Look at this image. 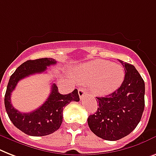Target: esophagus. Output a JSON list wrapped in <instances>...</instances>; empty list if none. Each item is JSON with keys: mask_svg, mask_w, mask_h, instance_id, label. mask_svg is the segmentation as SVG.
Segmentation results:
<instances>
[{"mask_svg": "<svg viewBox=\"0 0 156 156\" xmlns=\"http://www.w3.org/2000/svg\"><path fill=\"white\" fill-rule=\"evenodd\" d=\"M86 94H87L86 89H84V88H79V89H78V95H79L80 98H83Z\"/></svg>", "mask_w": 156, "mask_h": 156, "instance_id": "1", "label": "esophagus"}]
</instances>
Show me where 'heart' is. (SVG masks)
Wrapping results in <instances>:
<instances>
[{
    "instance_id": "obj_1",
    "label": "heart",
    "mask_w": 156,
    "mask_h": 156,
    "mask_svg": "<svg viewBox=\"0 0 156 156\" xmlns=\"http://www.w3.org/2000/svg\"><path fill=\"white\" fill-rule=\"evenodd\" d=\"M74 75L79 82H91L90 90L94 95L105 96L121 86L125 73L119 64L94 60L77 67Z\"/></svg>"
}]
</instances>
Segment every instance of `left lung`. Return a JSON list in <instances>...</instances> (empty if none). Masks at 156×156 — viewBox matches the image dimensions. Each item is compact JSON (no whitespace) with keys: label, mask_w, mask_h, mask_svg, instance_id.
<instances>
[{"label":"left lung","mask_w":156,"mask_h":156,"mask_svg":"<svg viewBox=\"0 0 156 156\" xmlns=\"http://www.w3.org/2000/svg\"><path fill=\"white\" fill-rule=\"evenodd\" d=\"M125 69L122 85L115 92L98 98V110L87 122L90 131L101 139L119 140L137 126L144 112L145 84L133 65L120 61Z\"/></svg>","instance_id":"obj_1"}]
</instances>
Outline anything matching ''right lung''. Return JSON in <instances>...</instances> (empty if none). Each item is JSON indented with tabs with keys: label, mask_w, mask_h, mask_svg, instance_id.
I'll return each instance as SVG.
<instances>
[{
	"label": "right lung",
	"mask_w": 156,
	"mask_h": 156,
	"mask_svg": "<svg viewBox=\"0 0 156 156\" xmlns=\"http://www.w3.org/2000/svg\"><path fill=\"white\" fill-rule=\"evenodd\" d=\"M56 63L54 59L48 58L26 61L17 67L10 77L5 95V107L11 122L26 135L44 136L56 131L62 122L64 107L70 102H78L80 100L77 89L68 94H62L56 84L53 83L51 92L46 101L35 111L22 113L12 107L11 93L14 90L19 81L32 74L45 72L48 66Z\"/></svg>",
	"instance_id": "right-lung-1"
}]
</instances>
